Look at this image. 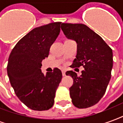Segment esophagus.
Masks as SVG:
<instances>
[{"label": "esophagus", "mask_w": 123, "mask_h": 123, "mask_svg": "<svg viewBox=\"0 0 123 123\" xmlns=\"http://www.w3.org/2000/svg\"><path fill=\"white\" fill-rule=\"evenodd\" d=\"M62 76H66V71L64 70H62Z\"/></svg>", "instance_id": "esophagus-1"}]
</instances>
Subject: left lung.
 Listing matches in <instances>:
<instances>
[{
  "mask_svg": "<svg viewBox=\"0 0 123 123\" xmlns=\"http://www.w3.org/2000/svg\"><path fill=\"white\" fill-rule=\"evenodd\" d=\"M61 30L67 37L77 43L76 58L70 67L84 68L80 76L72 70L66 72L74 81L70 88L72 102L78 108H88L98 103L105 93L111 76L113 51L84 24L62 23Z\"/></svg>",
  "mask_w": 123,
  "mask_h": 123,
  "instance_id": "left-lung-1",
  "label": "left lung"
}]
</instances>
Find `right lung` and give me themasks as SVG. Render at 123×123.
<instances>
[{"label":"right lung","instance_id":"1","mask_svg":"<svg viewBox=\"0 0 123 123\" xmlns=\"http://www.w3.org/2000/svg\"><path fill=\"white\" fill-rule=\"evenodd\" d=\"M61 22L34 28L23 37L10 53L7 73L16 95L35 111H45L54 104L55 92L62 79L59 68L43 74L41 62L48 57L50 47L60 33Z\"/></svg>","mask_w":123,"mask_h":123}]
</instances>
